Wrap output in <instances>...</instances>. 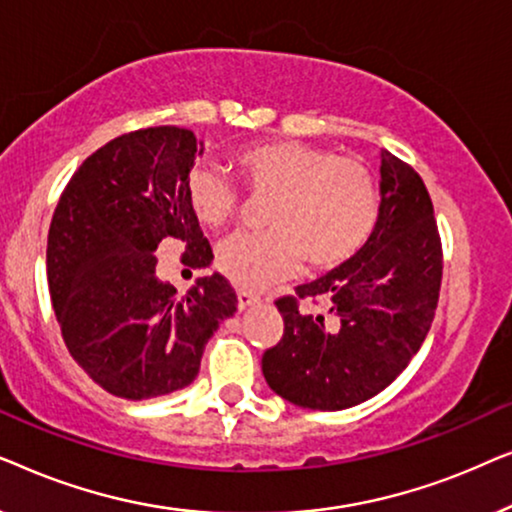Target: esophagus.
<instances>
[{
	"mask_svg": "<svg viewBox=\"0 0 512 512\" xmlns=\"http://www.w3.org/2000/svg\"><path fill=\"white\" fill-rule=\"evenodd\" d=\"M258 300H261V298H258L256 293H251V291H244V289L237 291V307H240V310H247V307L256 305Z\"/></svg>",
	"mask_w": 512,
	"mask_h": 512,
	"instance_id": "esophagus-1",
	"label": "esophagus"
}]
</instances>
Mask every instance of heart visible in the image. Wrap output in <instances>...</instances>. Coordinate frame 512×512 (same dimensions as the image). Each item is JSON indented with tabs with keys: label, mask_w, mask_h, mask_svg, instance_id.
<instances>
[{
	"label": "heart",
	"mask_w": 512,
	"mask_h": 512,
	"mask_svg": "<svg viewBox=\"0 0 512 512\" xmlns=\"http://www.w3.org/2000/svg\"><path fill=\"white\" fill-rule=\"evenodd\" d=\"M233 165L254 198H270L268 230L230 235L216 265L244 289L291 277L303 258L312 270H333L359 254L375 230L380 198L373 172L356 158L305 142H268L237 151ZM191 212L205 228H223L237 214L235 188L212 167L186 177Z\"/></svg>",
	"instance_id": "1"
}]
</instances>
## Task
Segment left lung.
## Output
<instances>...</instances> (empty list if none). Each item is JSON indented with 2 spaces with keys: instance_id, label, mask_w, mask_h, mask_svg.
<instances>
[{
  "instance_id": "8db88e82",
  "label": "left lung",
  "mask_w": 512,
  "mask_h": 512,
  "mask_svg": "<svg viewBox=\"0 0 512 512\" xmlns=\"http://www.w3.org/2000/svg\"><path fill=\"white\" fill-rule=\"evenodd\" d=\"M380 214L359 254L277 300L284 335L263 354L265 382L310 410H345L387 389L419 352L436 314L443 249L424 181L382 151ZM324 299L331 320L299 312Z\"/></svg>"
}]
</instances>
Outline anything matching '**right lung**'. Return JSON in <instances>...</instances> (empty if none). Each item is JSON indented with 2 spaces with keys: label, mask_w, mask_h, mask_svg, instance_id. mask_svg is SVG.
<instances>
[{
  "label": "right lung",
  "mask_w": 512,
  "mask_h": 512,
  "mask_svg": "<svg viewBox=\"0 0 512 512\" xmlns=\"http://www.w3.org/2000/svg\"><path fill=\"white\" fill-rule=\"evenodd\" d=\"M202 142L177 125L121 135L83 160L48 230V291L74 361L128 401L172 394L195 380L207 340L233 317L237 296L219 272L184 296L156 275L165 237L191 268L212 247L186 198Z\"/></svg>",
  "instance_id": "right-lung-1"
}]
</instances>
